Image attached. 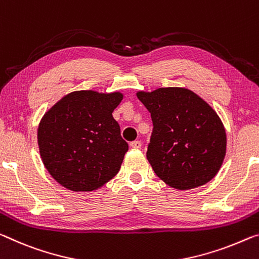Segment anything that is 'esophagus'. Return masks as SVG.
<instances>
[{"label":"esophagus","mask_w":259,"mask_h":259,"mask_svg":"<svg viewBox=\"0 0 259 259\" xmlns=\"http://www.w3.org/2000/svg\"><path fill=\"white\" fill-rule=\"evenodd\" d=\"M130 146L133 147V149H141V147H142V143L139 142V141L131 142V143H130Z\"/></svg>","instance_id":"1"}]
</instances>
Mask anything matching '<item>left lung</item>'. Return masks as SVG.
<instances>
[{
    "mask_svg": "<svg viewBox=\"0 0 259 259\" xmlns=\"http://www.w3.org/2000/svg\"><path fill=\"white\" fill-rule=\"evenodd\" d=\"M136 96L153 121L146 158L158 178L178 190L210 182L223 165L227 146L215 110L186 88H159Z\"/></svg>",
    "mask_w": 259,
    "mask_h": 259,
    "instance_id": "8db88e82",
    "label": "left lung"
}]
</instances>
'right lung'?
I'll list each match as a JSON object with an SVG mask.
<instances>
[{
	"instance_id": "1",
	"label": "right lung",
	"mask_w": 259,
	"mask_h": 259,
	"mask_svg": "<svg viewBox=\"0 0 259 259\" xmlns=\"http://www.w3.org/2000/svg\"><path fill=\"white\" fill-rule=\"evenodd\" d=\"M122 92L73 91L44 114L38 126L40 157L57 183L76 192L105 186L120 170L129 146L114 109Z\"/></svg>"
}]
</instances>
